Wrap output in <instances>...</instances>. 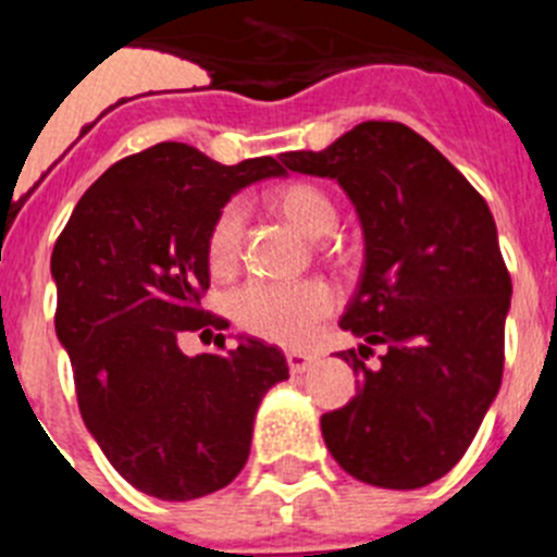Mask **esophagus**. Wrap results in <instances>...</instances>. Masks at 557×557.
I'll return each mask as SVG.
<instances>
[{
  "instance_id": "1",
  "label": "esophagus",
  "mask_w": 557,
  "mask_h": 557,
  "mask_svg": "<svg viewBox=\"0 0 557 557\" xmlns=\"http://www.w3.org/2000/svg\"><path fill=\"white\" fill-rule=\"evenodd\" d=\"M287 366L293 373H304L314 366V357L304 351H287Z\"/></svg>"
}]
</instances>
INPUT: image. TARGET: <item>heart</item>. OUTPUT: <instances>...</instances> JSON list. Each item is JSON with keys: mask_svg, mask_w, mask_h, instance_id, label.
Instances as JSON below:
<instances>
[{"mask_svg": "<svg viewBox=\"0 0 557 557\" xmlns=\"http://www.w3.org/2000/svg\"><path fill=\"white\" fill-rule=\"evenodd\" d=\"M268 203L301 234L321 239L337 225V203L314 181H287L270 189ZM243 250V206L225 203L206 234V262L214 275H225L239 262ZM231 318L243 332L278 346H304L321 321L337 309V293L321 278L278 284L250 282L228 301Z\"/></svg>", "mask_w": 557, "mask_h": 557, "instance_id": "obj_1", "label": "heart"}]
</instances>
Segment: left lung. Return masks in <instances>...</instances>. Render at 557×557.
<instances>
[{
  "instance_id": "left-lung-1",
  "label": "left lung",
  "mask_w": 557,
  "mask_h": 557,
  "mask_svg": "<svg viewBox=\"0 0 557 557\" xmlns=\"http://www.w3.org/2000/svg\"><path fill=\"white\" fill-rule=\"evenodd\" d=\"M282 161L337 181L366 231L362 282L339 318L368 343L339 351L362 385L321 418L323 441L368 485L424 488L466 455L505 371L513 284L488 203L401 122H362ZM371 345L386 346L376 372L358 359Z\"/></svg>"
}]
</instances>
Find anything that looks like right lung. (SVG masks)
Wrapping results in <instances>:
<instances>
[{"label": "right lung", "mask_w": 557, "mask_h": 557, "mask_svg": "<svg viewBox=\"0 0 557 557\" xmlns=\"http://www.w3.org/2000/svg\"><path fill=\"white\" fill-rule=\"evenodd\" d=\"M282 172L270 156L225 166L161 141L108 166L52 248L55 332L81 416L145 494L186 502L225 488L250 455L259 401L289 376L262 339L198 357L178 346L186 332L225 329L200 304L211 220L236 189Z\"/></svg>", "instance_id": "obj_1"}]
</instances>
